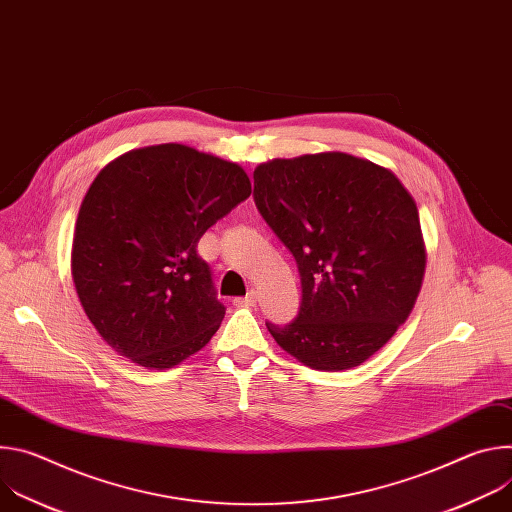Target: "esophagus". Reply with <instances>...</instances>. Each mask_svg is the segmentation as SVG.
Wrapping results in <instances>:
<instances>
[{
  "label": "esophagus",
  "instance_id": "esophagus-1",
  "mask_svg": "<svg viewBox=\"0 0 512 512\" xmlns=\"http://www.w3.org/2000/svg\"><path fill=\"white\" fill-rule=\"evenodd\" d=\"M257 300H259L257 291H255V289H251L245 298H235V306H255V304H257Z\"/></svg>",
  "mask_w": 512,
  "mask_h": 512
}]
</instances>
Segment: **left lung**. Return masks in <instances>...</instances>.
<instances>
[{
  "label": "left lung",
  "instance_id": "obj_1",
  "mask_svg": "<svg viewBox=\"0 0 512 512\" xmlns=\"http://www.w3.org/2000/svg\"><path fill=\"white\" fill-rule=\"evenodd\" d=\"M253 180L255 206L302 281L296 320L267 330L310 369L358 367L407 320L421 289L411 194L393 172L340 152L273 160Z\"/></svg>",
  "mask_w": 512,
  "mask_h": 512
}]
</instances>
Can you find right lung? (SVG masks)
I'll return each mask as SVG.
<instances>
[{
  "label": "right lung",
  "mask_w": 512,
  "mask_h": 512,
  "mask_svg": "<svg viewBox=\"0 0 512 512\" xmlns=\"http://www.w3.org/2000/svg\"><path fill=\"white\" fill-rule=\"evenodd\" d=\"M251 194L239 164L188 145L123 154L91 184L72 239L85 314L121 356L172 369L225 318L200 237Z\"/></svg>",
  "instance_id": "add662e5"
}]
</instances>
